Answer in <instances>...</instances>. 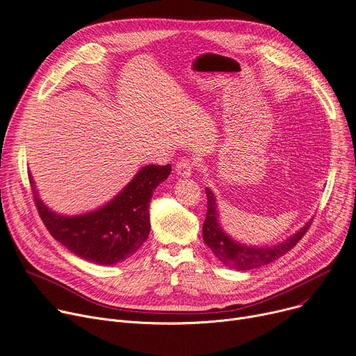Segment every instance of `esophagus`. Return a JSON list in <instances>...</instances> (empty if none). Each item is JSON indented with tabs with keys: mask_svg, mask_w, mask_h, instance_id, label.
<instances>
[{
	"mask_svg": "<svg viewBox=\"0 0 356 356\" xmlns=\"http://www.w3.org/2000/svg\"><path fill=\"white\" fill-rule=\"evenodd\" d=\"M193 168H194V162H193L191 159H185V158H182V159H179V161L177 162L175 171H177V174H178L179 177L187 178V177H190V175H191V172H193Z\"/></svg>",
	"mask_w": 356,
	"mask_h": 356,
	"instance_id": "obj_1",
	"label": "esophagus"
}]
</instances>
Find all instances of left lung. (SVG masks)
<instances>
[{
    "label": "left lung",
    "instance_id": "8db88e82",
    "mask_svg": "<svg viewBox=\"0 0 356 356\" xmlns=\"http://www.w3.org/2000/svg\"><path fill=\"white\" fill-rule=\"evenodd\" d=\"M207 194V214L206 220L202 223V239H204L206 245L213 250L214 255L222 261L226 266L238 269V270H248L258 266L268 265L274 262L275 259L281 258L285 253H289L301 239L306 232L310 229L313 218L310 222L302 226L296 234L291 238L284 241L282 243H278L275 246H246L234 242L232 238L222 230L218 225V214H217V206H216V198L213 193L206 188Z\"/></svg>",
    "mask_w": 356,
    "mask_h": 356
}]
</instances>
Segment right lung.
I'll return each instance as SVG.
<instances>
[{
	"label": "right lung",
	"mask_w": 356,
	"mask_h": 356,
	"mask_svg": "<svg viewBox=\"0 0 356 356\" xmlns=\"http://www.w3.org/2000/svg\"><path fill=\"white\" fill-rule=\"evenodd\" d=\"M171 165L142 168L127 187L107 206L95 211L66 217L50 211L33 191L42 222L49 233L79 258L98 264L115 265L130 258L147 239L150 232L149 201L154 190L163 182ZM30 184L33 187V179Z\"/></svg>",
	"instance_id": "obj_1"
}]
</instances>
